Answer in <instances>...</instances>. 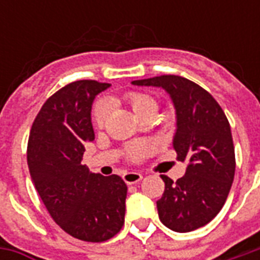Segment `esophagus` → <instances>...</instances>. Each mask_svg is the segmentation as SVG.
Listing matches in <instances>:
<instances>
[{"label":"esophagus","instance_id":"34e87169","mask_svg":"<svg viewBox=\"0 0 260 260\" xmlns=\"http://www.w3.org/2000/svg\"><path fill=\"white\" fill-rule=\"evenodd\" d=\"M142 178H143V175H142L141 173H136V171H129V173L124 174V181L128 184V185L138 184Z\"/></svg>","mask_w":260,"mask_h":260}]
</instances>
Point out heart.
Instances as JSON below:
<instances>
[{
  "label": "heart",
  "mask_w": 260,
  "mask_h": 260,
  "mask_svg": "<svg viewBox=\"0 0 260 260\" xmlns=\"http://www.w3.org/2000/svg\"><path fill=\"white\" fill-rule=\"evenodd\" d=\"M125 100L129 103L131 107L134 110V113L136 114V117L141 119L145 115L149 114H157L158 110V103L156 102V99H153L149 94H143V93H128L125 96ZM107 103L106 102H99L93 108V121L97 126H103L104 121L107 118ZM147 152V146L143 143L135 145V146L131 147V156L134 158H139L142 156H145Z\"/></svg>",
  "instance_id": "heart-1"
}]
</instances>
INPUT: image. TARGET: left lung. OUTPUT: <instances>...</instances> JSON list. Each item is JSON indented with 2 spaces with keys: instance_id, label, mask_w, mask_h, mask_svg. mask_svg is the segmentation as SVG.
<instances>
[{
  "instance_id": "8db88e82",
  "label": "left lung",
  "mask_w": 260,
  "mask_h": 260,
  "mask_svg": "<svg viewBox=\"0 0 260 260\" xmlns=\"http://www.w3.org/2000/svg\"><path fill=\"white\" fill-rule=\"evenodd\" d=\"M167 91L175 108L173 147L186 164L185 175L173 181L161 175L166 189L157 201L161 223L188 233L210 223L221 210L234 181L235 154L229 119L218 103L195 82L161 75L134 80Z\"/></svg>"
}]
</instances>
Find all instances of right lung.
<instances>
[{
  "label": "right lung",
  "instance_id": "obj_1",
  "mask_svg": "<svg viewBox=\"0 0 260 260\" xmlns=\"http://www.w3.org/2000/svg\"><path fill=\"white\" fill-rule=\"evenodd\" d=\"M110 83L76 80L43 104L31 125L27 166L33 185L54 221L87 242L118 233L125 217L126 184L118 175L94 174L80 163L94 141L91 106Z\"/></svg>",
  "mask_w": 260,
  "mask_h": 260
}]
</instances>
